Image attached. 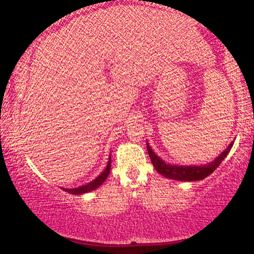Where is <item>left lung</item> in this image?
<instances>
[{
	"label": "left lung",
	"mask_w": 254,
	"mask_h": 254,
	"mask_svg": "<svg viewBox=\"0 0 254 254\" xmlns=\"http://www.w3.org/2000/svg\"><path fill=\"white\" fill-rule=\"evenodd\" d=\"M233 143L234 142H231L229 144V147H227L220 156L215 158L213 161H210L207 165L200 166L171 165V163L166 162L165 160H162L160 157L157 156V153L153 151L149 143H147V149L153 167L156 168L159 174L163 176V177L180 180V182H194V180L204 179L212 174L213 171L221 165V162L224 160L227 154H229L230 150L233 147Z\"/></svg>",
	"instance_id": "1"
}]
</instances>
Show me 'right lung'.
I'll return each instance as SVG.
<instances>
[{"label":"right lung","instance_id":"obj_1","mask_svg":"<svg viewBox=\"0 0 254 254\" xmlns=\"http://www.w3.org/2000/svg\"><path fill=\"white\" fill-rule=\"evenodd\" d=\"M111 171V154L109 157V161H107V165H106V168L103 170V173L97 176V177L92 180L91 183L86 184V185H83V186L80 187H77V188H63L64 190L65 191H68L69 194H72V195H80V194H86V192H89L94 190V189H96L101 186V185L105 182L107 176H109Z\"/></svg>","mask_w":254,"mask_h":254}]
</instances>
